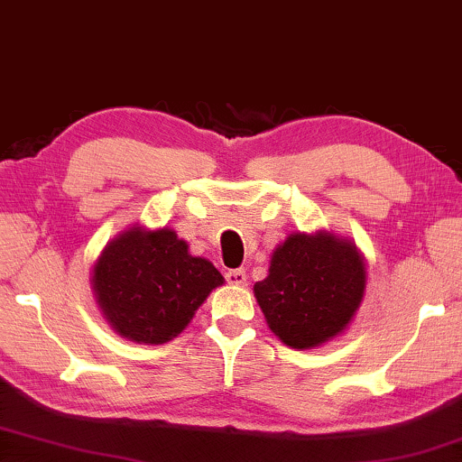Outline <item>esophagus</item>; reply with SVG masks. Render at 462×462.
Masks as SVG:
<instances>
[{"label": "esophagus", "mask_w": 462, "mask_h": 462, "mask_svg": "<svg viewBox=\"0 0 462 462\" xmlns=\"http://www.w3.org/2000/svg\"><path fill=\"white\" fill-rule=\"evenodd\" d=\"M226 282L232 285H245L246 283V271L245 269H232L226 273Z\"/></svg>", "instance_id": "esophagus-1"}]
</instances>
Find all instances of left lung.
Segmentation results:
<instances>
[{
  "mask_svg": "<svg viewBox=\"0 0 462 462\" xmlns=\"http://www.w3.org/2000/svg\"><path fill=\"white\" fill-rule=\"evenodd\" d=\"M365 271L357 248L331 234H291L273 251L269 275L254 283L267 325L285 346L333 339L360 309Z\"/></svg>",
  "mask_w": 462,
  "mask_h": 462,
  "instance_id": "obj_1",
  "label": "left lung"
}]
</instances>
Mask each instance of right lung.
Instances as JSON below:
<instances>
[{
	"mask_svg": "<svg viewBox=\"0 0 462 462\" xmlns=\"http://www.w3.org/2000/svg\"><path fill=\"white\" fill-rule=\"evenodd\" d=\"M224 277L168 228H134L100 254L92 285L108 323L131 341L158 346L191 323Z\"/></svg>",
	"mask_w": 462,
	"mask_h": 462,
	"instance_id": "obj_1",
	"label": "right lung"
}]
</instances>
